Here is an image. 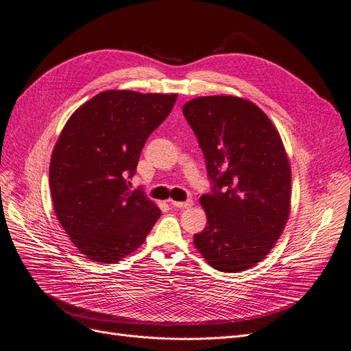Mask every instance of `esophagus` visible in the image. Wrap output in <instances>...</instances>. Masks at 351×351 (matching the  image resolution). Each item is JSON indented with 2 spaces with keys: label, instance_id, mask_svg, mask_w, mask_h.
<instances>
[{
  "label": "esophagus",
  "instance_id": "obj_1",
  "mask_svg": "<svg viewBox=\"0 0 351 351\" xmlns=\"http://www.w3.org/2000/svg\"><path fill=\"white\" fill-rule=\"evenodd\" d=\"M171 204L175 207V208H188L192 206V199H186V201H171Z\"/></svg>",
  "mask_w": 351,
  "mask_h": 351
}]
</instances>
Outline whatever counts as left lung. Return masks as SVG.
Listing matches in <instances>:
<instances>
[{
    "mask_svg": "<svg viewBox=\"0 0 351 351\" xmlns=\"http://www.w3.org/2000/svg\"><path fill=\"white\" fill-rule=\"evenodd\" d=\"M184 117L204 154L210 194L194 245L224 273H239L273 250L290 213L291 173L273 122L252 101L206 96L184 105Z\"/></svg>",
    "mask_w": 351,
    "mask_h": 351,
    "instance_id": "obj_1",
    "label": "left lung"
}]
</instances>
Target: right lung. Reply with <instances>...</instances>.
Listing matches in <instances>:
<instances>
[{
    "label": "right lung",
    "instance_id": "1",
    "mask_svg": "<svg viewBox=\"0 0 351 351\" xmlns=\"http://www.w3.org/2000/svg\"><path fill=\"white\" fill-rule=\"evenodd\" d=\"M178 95L108 90L66 121L51 157L56 217L78 251L117 263L143 245L160 210L130 189L149 135L171 114Z\"/></svg>",
    "mask_w": 351,
    "mask_h": 351
}]
</instances>
